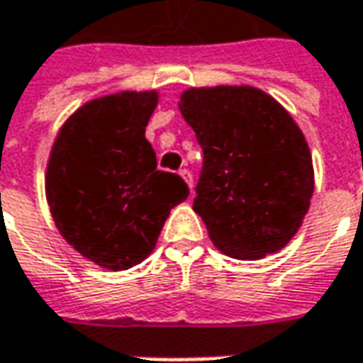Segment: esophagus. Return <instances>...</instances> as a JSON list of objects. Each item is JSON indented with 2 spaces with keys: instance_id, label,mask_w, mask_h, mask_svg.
<instances>
[{
  "instance_id": "1",
  "label": "esophagus",
  "mask_w": 363,
  "mask_h": 363,
  "mask_svg": "<svg viewBox=\"0 0 363 363\" xmlns=\"http://www.w3.org/2000/svg\"><path fill=\"white\" fill-rule=\"evenodd\" d=\"M179 175L186 179V184H188L189 188H194V175H191V172H189L188 167H184V169H179Z\"/></svg>"
}]
</instances>
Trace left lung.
I'll list each match as a JSON object with an SVG mask.
<instances>
[{
  "instance_id": "8db88e82",
  "label": "left lung",
  "mask_w": 363,
  "mask_h": 363,
  "mask_svg": "<svg viewBox=\"0 0 363 363\" xmlns=\"http://www.w3.org/2000/svg\"><path fill=\"white\" fill-rule=\"evenodd\" d=\"M179 111L202 147L194 210L224 255L255 260L299 230L313 161L293 117L252 86L189 89Z\"/></svg>"
}]
</instances>
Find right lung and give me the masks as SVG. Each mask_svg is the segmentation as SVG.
Here are the masks:
<instances>
[{
	"mask_svg": "<svg viewBox=\"0 0 363 363\" xmlns=\"http://www.w3.org/2000/svg\"><path fill=\"white\" fill-rule=\"evenodd\" d=\"M155 92H117L66 121L46 172L50 212L82 257L125 271L155 248L169 210L189 196L177 174L157 169L145 127Z\"/></svg>",
	"mask_w": 363,
	"mask_h": 363,
	"instance_id": "1",
	"label": "right lung"
}]
</instances>
